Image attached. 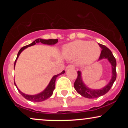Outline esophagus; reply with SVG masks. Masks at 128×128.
<instances>
[{
    "label": "esophagus",
    "mask_w": 128,
    "mask_h": 128,
    "mask_svg": "<svg viewBox=\"0 0 128 128\" xmlns=\"http://www.w3.org/2000/svg\"><path fill=\"white\" fill-rule=\"evenodd\" d=\"M75 68V67H74V66L73 65H68V66H67V67H66V70H69V69H74Z\"/></svg>",
    "instance_id": "esophagus-1"
}]
</instances>
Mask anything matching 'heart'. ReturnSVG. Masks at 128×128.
Instances as JSON below:
<instances>
[{"mask_svg": "<svg viewBox=\"0 0 128 128\" xmlns=\"http://www.w3.org/2000/svg\"><path fill=\"white\" fill-rule=\"evenodd\" d=\"M100 48L94 42L76 40L66 44L62 47V55L66 59L73 60L78 58L80 65L92 64L99 58Z\"/></svg>", "mask_w": 128, "mask_h": 128, "instance_id": "b5f03b06", "label": "heart"}]
</instances>
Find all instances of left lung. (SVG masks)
I'll list each match as a JSON object with an SVG mask.
<instances>
[{
	"label": "left lung",
	"instance_id": "obj_1",
	"mask_svg": "<svg viewBox=\"0 0 128 128\" xmlns=\"http://www.w3.org/2000/svg\"><path fill=\"white\" fill-rule=\"evenodd\" d=\"M99 45L100 48L102 49V51H101L100 55L98 61L106 59L109 61L112 68V76H111V78L110 79L109 83L107 84V85L104 87L100 89H92L85 84L82 80L81 72L78 71V77L74 83V88L79 94L88 99L98 98L107 93L109 92L111 86H112L117 77V73H116L117 64H116V58L113 56L111 51L107 47L101 44H99Z\"/></svg>",
	"mask_w": 128,
	"mask_h": 128
}]
</instances>
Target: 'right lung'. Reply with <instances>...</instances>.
<instances>
[{
	"label": "right lung",
	"instance_id": "1",
	"mask_svg": "<svg viewBox=\"0 0 128 128\" xmlns=\"http://www.w3.org/2000/svg\"><path fill=\"white\" fill-rule=\"evenodd\" d=\"M58 39H49V40H44V39H42V38H38L35 41H34L32 43L29 44L23 47L20 49V50L18 51V54H17V58H16L15 62H14V68H15V66L16 64V62H17V60L18 59L19 55H20L22 52L23 50H24V49H26L28 47L32 46H34L35 44H36V43H39V42H42V44H47V45H54L56 43L58 42ZM65 73V71H62V72L60 74H56V75L52 77V78L51 79L50 81L48 84V86H46V88L42 92H40L38 94H34V95H30V94H26L25 93H23V92H22L17 87V85L14 81V84L16 87H17V90L20 92V94H22V96L23 97V98H25L26 99L28 100L29 101H32V102H42V101L48 99V98H50V96H52L53 92H54V89H55V80L56 78L58 77V76L61 75V74H64Z\"/></svg>",
	"mask_w": 128,
	"mask_h": 128
}]
</instances>
